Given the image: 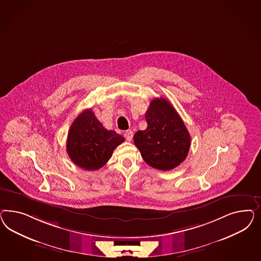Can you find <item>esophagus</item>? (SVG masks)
<instances>
[{
	"label": "esophagus",
	"mask_w": 261,
	"mask_h": 261,
	"mask_svg": "<svg viewBox=\"0 0 261 261\" xmlns=\"http://www.w3.org/2000/svg\"><path fill=\"white\" fill-rule=\"evenodd\" d=\"M124 138L126 139L127 142H131L132 138H133V131L127 130L126 132L124 133Z\"/></svg>",
	"instance_id": "1"
}]
</instances>
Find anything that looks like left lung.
I'll use <instances>...</instances> for the list:
<instances>
[{
  "instance_id": "8db88e82",
  "label": "left lung",
  "mask_w": 261,
  "mask_h": 261,
  "mask_svg": "<svg viewBox=\"0 0 261 261\" xmlns=\"http://www.w3.org/2000/svg\"><path fill=\"white\" fill-rule=\"evenodd\" d=\"M147 128L134 135L135 145L149 166L170 170L182 163L190 151V136L182 119L166 98H155L145 113Z\"/></svg>"
}]
</instances>
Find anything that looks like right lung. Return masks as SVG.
I'll use <instances>...</instances> for the list:
<instances>
[{
    "label": "right lung",
    "mask_w": 261,
    "mask_h": 261,
    "mask_svg": "<svg viewBox=\"0 0 261 261\" xmlns=\"http://www.w3.org/2000/svg\"><path fill=\"white\" fill-rule=\"evenodd\" d=\"M124 138L107 130L96 119L92 109L84 110L69 130L67 152L71 161L85 170H97L112 157Z\"/></svg>",
    "instance_id": "add662e5"
}]
</instances>
